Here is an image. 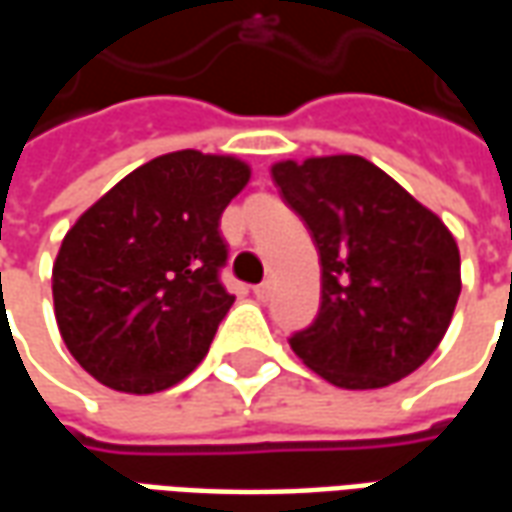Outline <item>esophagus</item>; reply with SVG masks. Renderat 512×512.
<instances>
[{
	"instance_id": "esophagus-1",
	"label": "esophagus",
	"mask_w": 512,
	"mask_h": 512,
	"mask_svg": "<svg viewBox=\"0 0 512 512\" xmlns=\"http://www.w3.org/2000/svg\"><path fill=\"white\" fill-rule=\"evenodd\" d=\"M255 296L260 301H268L271 299V293H274V285H271V282H260V285H255Z\"/></svg>"
}]
</instances>
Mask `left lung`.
Segmentation results:
<instances>
[{
	"instance_id": "1",
	"label": "left lung",
	"mask_w": 512,
	"mask_h": 512,
	"mask_svg": "<svg viewBox=\"0 0 512 512\" xmlns=\"http://www.w3.org/2000/svg\"><path fill=\"white\" fill-rule=\"evenodd\" d=\"M271 175L321 255V310L290 348L343 389H378L414 373L461 296L450 230L362 156L279 161Z\"/></svg>"
}]
</instances>
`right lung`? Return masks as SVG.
I'll list each match as a JSON object with an SVG mask.
<instances>
[{"label":"right lung","mask_w":512,"mask_h":512,"mask_svg":"<svg viewBox=\"0 0 512 512\" xmlns=\"http://www.w3.org/2000/svg\"><path fill=\"white\" fill-rule=\"evenodd\" d=\"M249 167L178 150L147 161L79 216L51 274L73 359L109 389L150 395L208 354L233 307L219 219Z\"/></svg>","instance_id":"obj_1"}]
</instances>
